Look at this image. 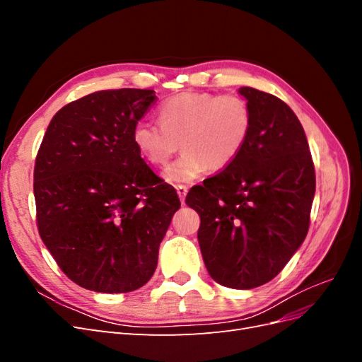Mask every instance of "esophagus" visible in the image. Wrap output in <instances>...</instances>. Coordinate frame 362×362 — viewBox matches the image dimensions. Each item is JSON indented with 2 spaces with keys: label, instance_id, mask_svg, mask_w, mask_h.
I'll return each instance as SVG.
<instances>
[{
  "label": "esophagus",
  "instance_id": "esophagus-1",
  "mask_svg": "<svg viewBox=\"0 0 362 362\" xmlns=\"http://www.w3.org/2000/svg\"><path fill=\"white\" fill-rule=\"evenodd\" d=\"M187 192H189L187 185H177V193H178V196H180L181 204L185 202V196H187Z\"/></svg>",
  "mask_w": 362,
  "mask_h": 362
}]
</instances>
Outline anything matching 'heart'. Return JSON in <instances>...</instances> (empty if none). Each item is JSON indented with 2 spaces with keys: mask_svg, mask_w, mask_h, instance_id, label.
I'll return each instance as SVG.
<instances>
[{
  "mask_svg": "<svg viewBox=\"0 0 362 362\" xmlns=\"http://www.w3.org/2000/svg\"><path fill=\"white\" fill-rule=\"evenodd\" d=\"M160 125L139 120L133 141L148 164L161 168L181 144L184 154L164 170L172 184H187L211 170H223L242 154L250 136L252 113L238 95L184 92L158 108Z\"/></svg>",
  "mask_w": 362,
  "mask_h": 362,
  "instance_id": "heart-1",
  "label": "heart"
}]
</instances>
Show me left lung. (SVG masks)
Segmentation results:
<instances>
[{
    "instance_id": "1",
    "label": "left lung",
    "mask_w": 362,
    "mask_h": 362,
    "mask_svg": "<svg viewBox=\"0 0 362 362\" xmlns=\"http://www.w3.org/2000/svg\"><path fill=\"white\" fill-rule=\"evenodd\" d=\"M252 113L235 161L193 187L205 267L221 286L249 290L275 278L310 228L315 172L298 116L279 98L240 87Z\"/></svg>"
}]
</instances>
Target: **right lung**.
I'll use <instances>...</instances> for the list:
<instances>
[{
  "label": "right lung",
  "instance_id": "add662e5",
  "mask_svg": "<svg viewBox=\"0 0 362 362\" xmlns=\"http://www.w3.org/2000/svg\"><path fill=\"white\" fill-rule=\"evenodd\" d=\"M154 90H100L51 119L35 166L42 242L80 287L128 293L154 275L181 202L140 157L133 128Z\"/></svg>",
  "mask_w": 362,
  "mask_h": 362
}]
</instances>
